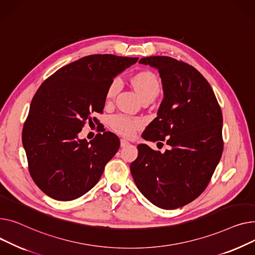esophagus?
<instances>
[{
	"label": "esophagus",
	"instance_id": "obj_1",
	"mask_svg": "<svg viewBox=\"0 0 255 255\" xmlns=\"http://www.w3.org/2000/svg\"><path fill=\"white\" fill-rule=\"evenodd\" d=\"M128 145H129V142H128V141L125 140V139H122V140H121V146H122V147H126V146H128Z\"/></svg>",
	"mask_w": 255,
	"mask_h": 255
}]
</instances>
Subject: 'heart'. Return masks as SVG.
I'll return each mask as SVG.
<instances>
[{
    "instance_id": "1",
    "label": "heart",
    "mask_w": 255,
    "mask_h": 255,
    "mask_svg": "<svg viewBox=\"0 0 255 255\" xmlns=\"http://www.w3.org/2000/svg\"><path fill=\"white\" fill-rule=\"evenodd\" d=\"M133 88L143 100L145 98H155L159 92V82L155 75L151 72H141L134 75L131 80ZM121 88V81L114 79L108 86L106 98L113 99ZM111 126L115 131L126 137H130L141 127L139 119L131 118L127 115H116L112 118Z\"/></svg>"
}]
</instances>
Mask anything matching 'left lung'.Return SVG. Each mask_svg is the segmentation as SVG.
Segmentation results:
<instances>
[{"mask_svg": "<svg viewBox=\"0 0 255 255\" xmlns=\"http://www.w3.org/2000/svg\"><path fill=\"white\" fill-rule=\"evenodd\" d=\"M140 64L155 68L163 99L157 116L142 133L143 139L171 147L161 153L138 145L130 173L138 189L161 209H177L205 190L220 160L222 113L213 89L203 75L169 56H148Z\"/></svg>", "mask_w": 255, "mask_h": 255, "instance_id": "left-lung-1", "label": "left lung"}]
</instances>
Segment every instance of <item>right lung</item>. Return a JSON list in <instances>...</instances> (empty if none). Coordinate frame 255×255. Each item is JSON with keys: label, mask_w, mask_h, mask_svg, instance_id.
<instances>
[{"label": "right lung", "mask_w": 255, "mask_h": 255, "mask_svg": "<svg viewBox=\"0 0 255 255\" xmlns=\"http://www.w3.org/2000/svg\"><path fill=\"white\" fill-rule=\"evenodd\" d=\"M137 61L113 54L84 56L57 70L39 87L23 126L22 144L29 174L48 197L78 199L100 180L121 142L110 131L89 142L78 134L95 113L103 112L113 79Z\"/></svg>", "instance_id": "1"}]
</instances>
